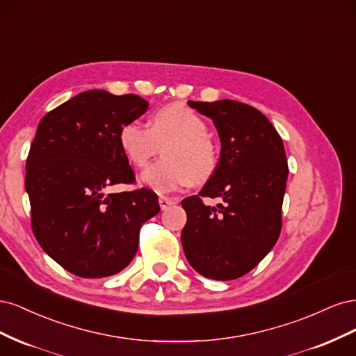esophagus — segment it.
I'll return each mask as SVG.
<instances>
[{"label": "esophagus", "mask_w": 356, "mask_h": 356, "mask_svg": "<svg viewBox=\"0 0 356 356\" xmlns=\"http://www.w3.org/2000/svg\"><path fill=\"white\" fill-rule=\"evenodd\" d=\"M175 202H177L175 199H170V197H166V196H160V197H159V204H160L161 211L168 209V208L172 207V204H174Z\"/></svg>", "instance_id": "obj_1"}]
</instances>
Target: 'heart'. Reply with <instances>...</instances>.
Returning <instances> with one entry per match:
<instances>
[{"mask_svg":"<svg viewBox=\"0 0 356 356\" xmlns=\"http://www.w3.org/2000/svg\"><path fill=\"white\" fill-rule=\"evenodd\" d=\"M118 144L136 168H145L160 145H165V159L141 177L144 184L157 193L174 191L190 181H207L218 165V149L208 135L207 122L182 104L161 106L149 118V126L138 122L123 124Z\"/></svg>","mask_w":356,"mask_h":356,"instance_id":"obj_1","label":"heart"}]
</instances>
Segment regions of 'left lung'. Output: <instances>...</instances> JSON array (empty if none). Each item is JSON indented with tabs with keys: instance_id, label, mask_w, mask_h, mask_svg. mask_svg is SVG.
Returning a JSON list of instances; mask_svg holds the SVG:
<instances>
[{
	"instance_id": "obj_1",
	"label": "left lung",
	"mask_w": 356,
	"mask_h": 356,
	"mask_svg": "<svg viewBox=\"0 0 356 356\" xmlns=\"http://www.w3.org/2000/svg\"><path fill=\"white\" fill-rule=\"evenodd\" d=\"M188 105L213 122L221 153L199 195L181 202L187 212L181 242L197 273L232 281L252 270L281 234L285 148L275 126L251 105L230 99ZM203 197H220L223 203L209 207Z\"/></svg>"
}]
</instances>
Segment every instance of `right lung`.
I'll list each match as a JSON object with an SVG mask.
<instances>
[{
  "label": "right lung",
  "mask_w": 356,
  "mask_h": 356,
  "mask_svg": "<svg viewBox=\"0 0 356 356\" xmlns=\"http://www.w3.org/2000/svg\"><path fill=\"white\" fill-rule=\"evenodd\" d=\"M148 108L138 95L86 90L41 118L26 160L32 232L42 250L80 277L115 275L132 261L139 229L160 207L135 181L118 144L123 124Z\"/></svg>",
  "instance_id": "add662e5"
}]
</instances>
